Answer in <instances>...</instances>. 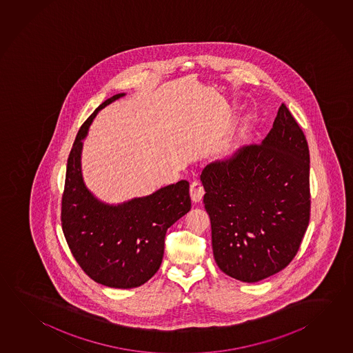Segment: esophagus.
Segmentation results:
<instances>
[{"label":"esophagus","mask_w":353,"mask_h":353,"mask_svg":"<svg viewBox=\"0 0 353 353\" xmlns=\"http://www.w3.org/2000/svg\"><path fill=\"white\" fill-rule=\"evenodd\" d=\"M190 193L193 202H199L204 194V187L201 181H193L190 187Z\"/></svg>","instance_id":"obj_1"}]
</instances>
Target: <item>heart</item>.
<instances>
[{
    "label": "heart",
    "mask_w": 353,
    "mask_h": 353,
    "mask_svg": "<svg viewBox=\"0 0 353 353\" xmlns=\"http://www.w3.org/2000/svg\"><path fill=\"white\" fill-rule=\"evenodd\" d=\"M247 131H248V126L247 124H243L241 126V129H239V137H244L245 135H247Z\"/></svg>",
    "instance_id": "b5f03b06"
}]
</instances>
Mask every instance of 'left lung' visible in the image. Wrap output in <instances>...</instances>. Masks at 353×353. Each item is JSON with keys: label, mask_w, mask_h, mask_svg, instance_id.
Listing matches in <instances>:
<instances>
[{"label": "left lung", "mask_w": 353, "mask_h": 353, "mask_svg": "<svg viewBox=\"0 0 353 353\" xmlns=\"http://www.w3.org/2000/svg\"><path fill=\"white\" fill-rule=\"evenodd\" d=\"M216 265L256 283L296 255L310 221V154L285 104L259 145L243 146L201 174Z\"/></svg>", "instance_id": "obj_1"}]
</instances>
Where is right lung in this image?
Segmentation results:
<instances>
[{
  "label": "right lung",
  "mask_w": 353,
  "mask_h": 353,
  "mask_svg": "<svg viewBox=\"0 0 353 353\" xmlns=\"http://www.w3.org/2000/svg\"><path fill=\"white\" fill-rule=\"evenodd\" d=\"M106 99L81 125L69 154L62 197V229L77 263L94 281L115 289L145 284L161 265L168 229L191 210L190 183L182 179L128 202H101L81 174L83 140L97 114L124 97Z\"/></svg>",
  "instance_id": "right-lung-1"
}]
</instances>
